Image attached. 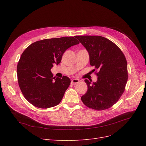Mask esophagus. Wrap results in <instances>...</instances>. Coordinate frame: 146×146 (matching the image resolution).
Here are the masks:
<instances>
[{
  "mask_svg": "<svg viewBox=\"0 0 146 146\" xmlns=\"http://www.w3.org/2000/svg\"><path fill=\"white\" fill-rule=\"evenodd\" d=\"M79 82H80V81H79L78 79H73V80H71V84L73 85H76L77 83H79Z\"/></svg>",
  "mask_w": 146,
  "mask_h": 146,
  "instance_id": "1",
  "label": "esophagus"
}]
</instances>
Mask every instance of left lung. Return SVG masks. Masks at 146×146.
Listing matches in <instances>:
<instances>
[{"label": "left lung", "instance_id": "obj_1", "mask_svg": "<svg viewBox=\"0 0 146 146\" xmlns=\"http://www.w3.org/2000/svg\"><path fill=\"white\" fill-rule=\"evenodd\" d=\"M90 55V63L95 69L98 81L88 86L81 97L86 107L98 111L111 107L125 91L128 80L127 63L124 54L115 44L100 36H76Z\"/></svg>", "mask_w": 146, "mask_h": 146}]
</instances>
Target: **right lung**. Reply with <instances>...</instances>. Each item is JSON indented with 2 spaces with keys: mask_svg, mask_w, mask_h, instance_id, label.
Here are the masks:
<instances>
[{
  "mask_svg": "<svg viewBox=\"0 0 146 146\" xmlns=\"http://www.w3.org/2000/svg\"><path fill=\"white\" fill-rule=\"evenodd\" d=\"M79 44L74 37L45 39L35 42L22 54L17 66L18 84L29 102L39 108L58 105L70 80L53 76V64L60 63L64 52Z\"/></svg>",
  "mask_w": 146,
  "mask_h": 146,
  "instance_id": "add662e5",
  "label": "right lung"
}]
</instances>
